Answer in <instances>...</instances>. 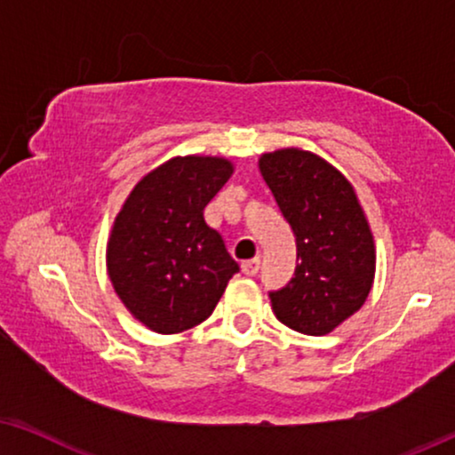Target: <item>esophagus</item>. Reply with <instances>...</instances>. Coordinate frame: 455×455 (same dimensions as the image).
<instances>
[{
    "instance_id": "esophagus-1",
    "label": "esophagus",
    "mask_w": 455,
    "mask_h": 455,
    "mask_svg": "<svg viewBox=\"0 0 455 455\" xmlns=\"http://www.w3.org/2000/svg\"><path fill=\"white\" fill-rule=\"evenodd\" d=\"M259 267H260V260L259 259H251V260H244V263H242V273H244V275H257V271H259Z\"/></svg>"
}]
</instances>
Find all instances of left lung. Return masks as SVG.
I'll return each mask as SVG.
<instances>
[{
	"instance_id": "8db88e82",
	"label": "left lung",
	"mask_w": 455,
	"mask_h": 455,
	"mask_svg": "<svg viewBox=\"0 0 455 455\" xmlns=\"http://www.w3.org/2000/svg\"><path fill=\"white\" fill-rule=\"evenodd\" d=\"M259 170L296 235L291 282L269 291L273 313L304 335H327L358 313L375 282V238L338 167L298 147L263 153Z\"/></svg>"
}]
</instances>
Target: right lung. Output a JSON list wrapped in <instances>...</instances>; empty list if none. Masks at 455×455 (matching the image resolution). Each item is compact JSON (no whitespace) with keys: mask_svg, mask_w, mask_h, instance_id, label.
Listing matches in <instances>:
<instances>
[{"mask_svg":"<svg viewBox=\"0 0 455 455\" xmlns=\"http://www.w3.org/2000/svg\"><path fill=\"white\" fill-rule=\"evenodd\" d=\"M234 173L213 155L172 157L139 180L116 215L108 273L130 315L155 333L209 319L240 271L204 207Z\"/></svg>","mask_w":455,"mask_h":455,"instance_id":"right-lung-1","label":"right lung"}]
</instances>
